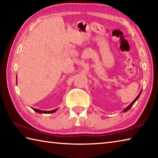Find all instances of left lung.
<instances>
[{"instance_id": "left-lung-1", "label": "left lung", "mask_w": 158, "mask_h": 158, "mask_svg": "<svg viewBox=\"0 0 158 158\" xmlns=\"http://www.w3.org/2000/svg\"><path fill=\"white\" fill-rule=\"evenodd\" d=\"M141 91H140V93H139V95H137V98H136L135 99V100H134V101L132 102L130 104V105H128V106H127V107H126V108H125V109H124V110H123V112H126L127 111H128V110H129V109H130L131 107H132V105H134V104H135V102H136V101H137V100H138V99H139V96H140V95H141Z\"/></svg>"}]
</instances>
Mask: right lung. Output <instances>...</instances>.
Listing matches in <instances>:
<instances>
[{
  "mask_svg": "<svg viewBox=\"0 0 158 158\" xmlns=\"http://www.w3.org/2000/svg\"><path fill=\"white\" fill-rule=\"evenodd\" d=\"M32 109H33L35 111L37 112V113H39V114H52L56 111L58 108L53 109V110H52V111H42V110H40V109H35V108H32Z\"/></svg>",
  "mask_w": 158,
  "mask_h": 158,
  "instance_id": "add662e5",
  "label": "right lung"
}]
</instances>
